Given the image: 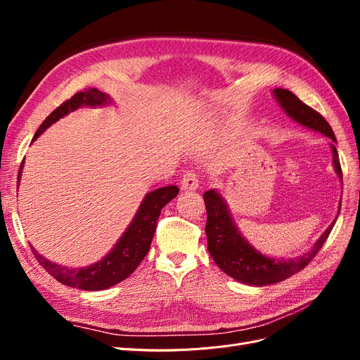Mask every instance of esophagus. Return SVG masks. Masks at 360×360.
Segmentation results:
<instances>
[{"label": "esophagus", "instance_id": "34e87169", "mask_svg": "<svg viewBox=\"0 0 360 360\" xmlns=\"http://www.w3.org/2000/svg\"><path fill=\"white\" fill-rule=\"evenodd\" d=\"M198 184H200V180H198L197 174H195L193 171L184 172V176L181 179V189L183 191H195V189H198Z\"/></svg>", "mask_w": 360, "mask_h": 360}]
</instances>
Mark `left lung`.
<instances>
[{"mask_svg":"<svg viewBox=\"0 0 360 360\" xmlns=\"http://www.w3.org/2000/svg\"><path fill=\"white\" fill-rule=\"evenodd\" d=\"M274 97L282 108V111L291 120H294V122L332 139L329 146L332 148L333 168L340 180H342L341 163L335 147L336 138L332 127L326 122L324 117L317 111H314L308 105H304L290 90L275 89ZM204 202L207 209V249H209L216 266L228 276L242 282V284L254 287L276 284V282L284 281L294 274H297L303 267H307L312 258L319 254V250L321 249L324 242L328 240L332 228L338 219L336 216L335 221L320 236L319 240L314 243L308 252H304L303 255H299L296 258H274L259 252L238 231L230 209H228L226 201L216 189H210L204 193ZM340 210L341 202L340 207H338V214H340Z\"/></svg>","mask_w":360,"mask_h":360,"instance_id":"1","label":"left lung"}]
</instances>
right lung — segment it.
I'll list each match as a JSON object with an SVG mask.
<instances>
[{
  "instance_id": "add662e5",
  "label": "right lung",
  "mask_w": 360,
  "mask_h": 360,
  "mask_svg": "<svg viewBox=\"0 0 360 360\" xmlns=\"http://www.w3.org/2000/svg\"><path fill=\"white\" fill-rule=\"evenodd\" d=\"M110 103H112L110 94L96 89L76 93L72 99L60 105L56 111H52L46 117L45 122H43L37 129V132L34 138H32V141H36L51 124L58 122L60 118L66 117L68 114L76 111L78 108H82V106L96 108V106H106ZM24 163L25 160H22L19 168L18 188H19L20 174H22ZM177 193H179V188L174 186V184L148 192L144 197L143 202H141L132 222H130V225L126 228L123 236L118 238V242L114 245V248L110 250V252L94 264L85 266V267H76V269L61 266L40 255L37 250L30 245L32 254H34V257L37 258L40 266L45 269L51 276L56 278L64 285L85 290V291H99V290L110 288L132 275L135 269L139 266L141 261L144 259V257L147 255L150 249L151 240H153L160 210L171 200L176 198Z\"/></svg>"
}]
</instances>
